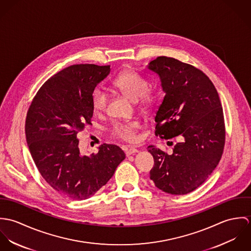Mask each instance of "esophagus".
Listing matches in <instances>:
<instances>
[{
  "instance_id": "esophagus-1",
  "label": "esophagus",
  "mask_w": 251,
  "mask_h": 251,
  "mask_svg": "<svg viewBox=\"0 0 251 251\" xmlns=\"http://www.w3.org/2000/svg\"><path fill=\"white\" fill-rule=\"evenodd\" d=\"M137 152H138V150L135 149V148H133V147H131V148H129L128 150H126V156H129V155L135 154V153H137Z\"/></svg>"
}]
</instances>
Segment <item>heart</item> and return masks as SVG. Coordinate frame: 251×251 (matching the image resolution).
<instances>
[{"mask_svg":"<svg viewBox=\"0 0 251 251\" xmlns=\"http://www.w3.org/2000/svg\"><path fill=\"white\" fill-rule=\"evenodd\" d=\"M114 87L126 96L129 100L136 101L140 100L141 105L150 107L152 105L154 98L151 93H148L149 84L141 75L134 72H125L121 73L113 82ZM107 104V96L101 89H96L92 94V107L96 113H102ZM140 128V124L137 121H131L124 124L116 125L113 133L114 135L126 142L134 143L138 140L137 132Z\"/></svg>","mask_w":251,"mask_h":251,"instance_id":"1","label":"heart"}]
</instances>
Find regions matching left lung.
I'll list each match as a JSON object with an SVG mask.
<instances>
[{"instance_id": "obj_1", "label": "left lung", "mask_w": 251, "mask_h": 251, "mask_svg": "<svg viewBox=\"0 0 251 251\" xmlns=\"http://www.w3.org/2000/svg\"><path fill=\"white\" fill-rule=\"evenodd\" d=\"M147 70L159 77L164 93L154 117L155 135L181 140L170 154L148 147L154 159L150 178L166 193L187 194L209 178L223 152L225 126L219 97L204 72L174 58L157 57Z\"/></svg>"}]
</instances>
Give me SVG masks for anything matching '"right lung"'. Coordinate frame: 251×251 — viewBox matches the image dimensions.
<instances>
[{
  "instance_id": "obj_1",
  "label": "right lung",
  "mask_w": 251,
  "mask_h": 251,
  "mask_svg": "<svg viewBox=\"0 0 251 251\" xmlns=\"http://www.w3.org/2000/svg\"><path fill=\"white\" fill-rule=\"evenodd\" d=\"M109 73L110 66H71L41 86L27 113L26 139L39 173L73 200L95 195L126 158L116 145L103 144L91 155L78 147L77 134L92 125V94Z\"/></svg>"
}]
</instances>
